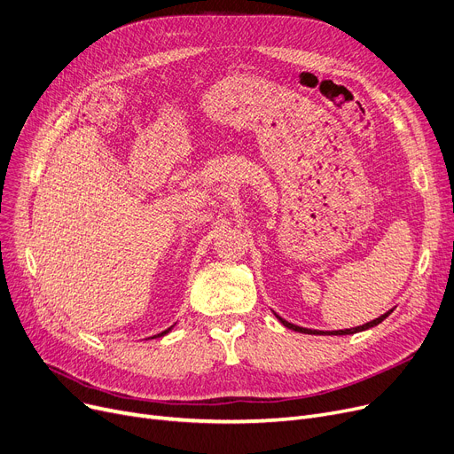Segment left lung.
<instances>
[{
    "label": "left lung",
    "mask_w": 454,
    "mask_h": 454,
    "mask_svg": "<svg viewBox=\"0 0 454 454\" xmlns=\"http://www.w3.org/2000/svg\"><path fill=\"white\" fill-rule=\"evenodd\" d=\"M392 314V310L390 312H386V314H382L380 317H377V319H373V321H370V323H364V325H360V327H353V329H345V331H312V329H303V327H297V325H294V323H288L286 319H283L280 316H277L278 317V321L283 323L285 327H288V329H292V331H297V333H305V334H334V336H343V334H355V333H360V331H365V329H372V327H375V325H379L380 321H384L387 316Z\"/></svg>",
    "instance_id": "obj_1"
}]
</instances>
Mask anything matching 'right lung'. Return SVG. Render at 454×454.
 <instances>
[{
	"mask_svg": "<svg viewBox=\"0 0 454 454\" xmlns=\"http://www.w3.org/2000/svg\"><path fill=\"white\" fill-rule=\"evenodd\" d=\"M169 333V329L168 331H164V333H160V334H157V336H164V334H168ZM157 336H153V338H157Z\"/></svg>",
	"mask_w": 454,
	"mask_h": 454,
	"instance_id": "add662e5",
	"label": "right lung"
}]
</instances>
